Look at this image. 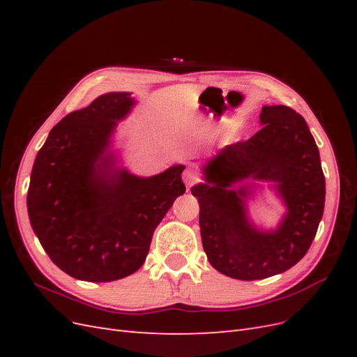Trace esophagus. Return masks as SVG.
<instances>
[{
  "label": "esophagus",
  "instance_id": "obj_1",
  "mask_svg": "<svg viewBox=\"0 0 357 357\" xmlns=\"http://www.w3.org/2000/svg\"><path fill=\"white\" fill-rule=\"evenodd\" d=\"M198 178H199V177H198V172H197L195 168L188 167L185 171H183V181H185V185H186L188 188L195 185V183L198 181Z\"/></svg>",
  "mask_w": 357,
  "mask_h": 357
}]
</instances>
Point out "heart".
<instances>
[{"label":"heart","mask_w":357,"mask_h":357,"mask_svg":"<svg viewBox=\"0 0 357 357\" xmlns=\"http://www.w3.org/2000/svg\"><path fill=\"white\" fill-rule=\"evenodd\" d=\"M208 129H210V128H207V126H205V128H204V131H205V132H207V131H208Z\"/></svg>","instance_id":"heart-1"}]
</instances>
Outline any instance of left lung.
<instances>
[{"label": "left lung", "instance_id": "1", "mask_svg": "<svg viewBox=\"0 0 357 357\" xmlns=\"http://www.w3.org/2000/svg\"><path fill=\"white\" fill-rule=\"evenodd\" d=\"M261 131L226 146L193 186L204 252L219 273L236 280L282 274L305 256L325 208L326 185L317 144L305 119L286 105H264ZM244 179L269 181L288 213L274 231L248 220Z\"/></svg>", "mask_w": 357, "mask_h": 357}]
</instances>
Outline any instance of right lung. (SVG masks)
I'll list each match as a JSON object with an SVG mask.
<instances>
[{
	"label": "right lung",
	"instance_id": "add662e5",
	"mask_svg": "<svg viewBox=\"0 0 357 357\" xmlns=\"http://www.w3.org/2000/svg\"><path fill=\"white\" fill-rule=\"evenodd\" d=\"M134 104L129 92H110L67 114L32 167V229L52 262L84 282H114L142 268L156 226L186 190L185 165L153 177L114 168L112 135Z\"/></svg>",
	"mask_w": 357,
	"mask_h": 357
}]
</instances>
